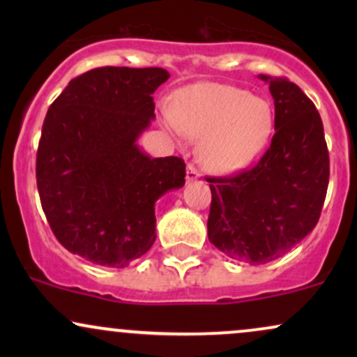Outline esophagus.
<instances>
[{
	"label": "esophagus",
	"mask_w": 357,
	"mask_h": 357,
	"mask_svg": "<svg viewBox=\"0 0 357 357\" xmlns=\"http://www.w3.org/2000/svg\"><path fill=\"white\" fill-rule=\"evenodd\" d=\"M202 178V174H199V171L196 169L192 165H188V169H186V181L188 183H195L198 181V179Z\"/></svg>",
	"instance_id": "1"
}]
</instances>
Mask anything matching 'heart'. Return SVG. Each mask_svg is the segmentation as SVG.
<instances>
[{"label":"heart","mask_w":357,"mask_h":357,"mask_svg":"<svg viewBox=\"0 0 357 357\" xmlns=\"http://www.w3.org/2000/svg\"><path fill=\"white\" fill-rule=\"evenodd\" d=\"M162 117L176 137H199L203 166L218 174L250 165L268 144L275 126L267 99L223 84L192 85L178 104L162 105Z\"/></svg>","instance_id":"heart-1"}]
</instances>
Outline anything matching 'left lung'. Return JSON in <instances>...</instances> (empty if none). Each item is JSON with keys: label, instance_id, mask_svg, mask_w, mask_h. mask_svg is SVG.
Wrapping results in <instances>:
<instances>
[{"label": "left lung", "instance_id": "1", "mask_svg": "<svg viewBox=\"0 0 357 357\" xmlns=\"http://www.w3.org/2000/svg\"><path fill=\"white\" fill-rule=\"evenodd\" d=\"M258 79L268 84L275 105L272 144L243 173L208 178V238L250 265L275 260L314 230L329 184V153L312 100L287 79Z\"/></svg>", "mask_w": 357, "mask_h": 357}]
</instances>
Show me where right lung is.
<instances>
[{
    "instance_id": "right-lung-1",
    "label": "right lung",
    "mask_w": 357,
    "mask_h": 357,
    "mask_svg": "<svg viewBox=\"0 0 357 357\" xmlns=\"http://www.w3.org/2000/svg\"><path fill=\"white\" fill-rule=\"evenodd\" d=\"M165 68L102 67L70 80L48 109L36 154L40 202L56 240L124 268L155 240V202L184 186L181 158L137 144L155 119Z\"/></svg>"
}]
</instances>
